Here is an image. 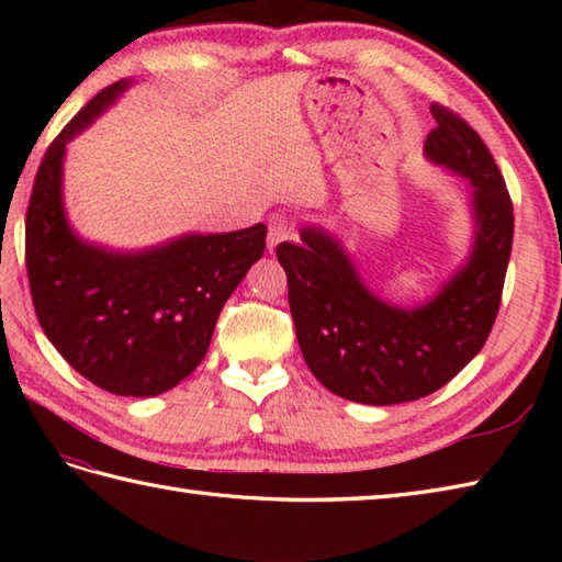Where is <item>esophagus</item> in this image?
<instances>
[{
  "mask_svg": "<svg viewBox=\"0 0 562 562\" xmlns=\"http://www.w3.org/2000/svg\"><path fill=\"white\" fill-rule=\"evenodd\" d=\"M294 236V222L290 217H272L268 226V250L278 248V244L288 241Z\"/></svg>",
  "mask_w": 562,
  "mask_h": 562,
  "instance_id": "obj_1",
  "label": "esophagus"
}]
</instances>
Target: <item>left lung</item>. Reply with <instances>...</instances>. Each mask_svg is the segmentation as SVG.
I'll return each mask as SVG.
<instances>
[{
	"mask_svg": "<svg viewBox=\"0 0 562 562\" xmlns=\"http://www.w3.org/2000/svg\"><path fill=\"white\" fill-rule=\"evenodd\" d=\"M437 127L425 157L469 178L475 244L465 266L423 306L398 308L369 292L336 238L314 226L278 246L306 367L340 398L367 405L417 401L481 352L497 318L515 212L493 154L461 115L429 105Z\"/></svg>",
	"mask_w": 562,
	"mask_h": 562,
	"instance_id": "obj_1",
	"label": "left lung"
}]
</instances>
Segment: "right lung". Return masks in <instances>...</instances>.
Segmentation results:
<instances>
[{
  "label": "right lung",
  "instance_id": "right-lung-1",
  "mask_svg": "<svg viewBox=\"0 0 562 562\" xmlns=\"http://www.w3.org/2000/svg\"><path fill=\"white\" fill-rule=\"evenodd\" d=\"M130 81L99 91L71 117L35 173L26 212V270L35 316L69 367L115 396H157L205 357L214 324L266 250V224L188 234L139 254L83 244L63 207V159Z\"/></svg>",
  "mask_w": 562,
  "mask_h": 562
}]
</instances>
